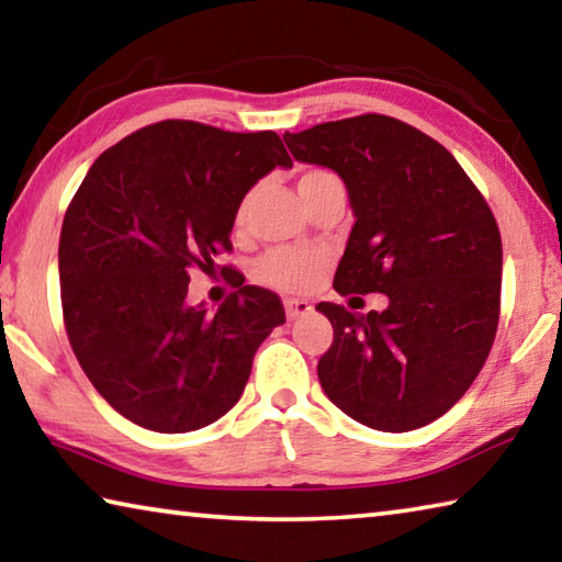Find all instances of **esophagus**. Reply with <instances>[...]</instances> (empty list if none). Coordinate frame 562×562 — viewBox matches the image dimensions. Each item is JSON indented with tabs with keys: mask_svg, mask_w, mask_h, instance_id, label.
Instances as JSON below:
<instances>
[{
	"mask_svg": "<svg viewBox=\"0 0 562 562\" xmlns=\"http://www.w3.org/2000/svg\"><path fill=\"white\" fill-rule=\"evenodd\" d=\"M284 312H288V319L294 322L304 315H310L312 304L307 300H284Z\"/></svg>",
	"mask_w": 562,
	"mask_h": 562,
	"instance_id": "esophagus-1",
	"label": "esophagus"
}]
</instances>
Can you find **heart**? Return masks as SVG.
Segmentation results:
<instances>
[{
  "instance_id": "obj_1",
  "label": "heart",
  "mask_w": 562,
  "mask_h": 562,
  "mask_svg": "<svg viewBox=\"0 0 562 562\" xmlns=\"http://www.w3.org/2000/svg\"><path fill=\"white\" fill-rule=\"evenodd\" d=\"M335 180L337 178L331 176L329 170L310 168V170H304V173H300L297 190H300V195H307L310 190H315L325 183H335ZM252 203H255V190H250V193H247L240 201V205H237V213H235L237 225H245ZM322 268H325V262H322L319 255L292 250V247H278V250L268 252L258 262L255 274H258L260 282L270 284V288L288 290V292H302V290H310L312 284L319 280Z\"/></svg>"
}]
</instances>
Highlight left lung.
<instances>
[{"label": "left lung", "instance_id": "obj_1", "mask_svg": "<svg viewBox=\"0 0 562 562\" xmlns=\"http://www.w3.org/2000/svg\"><path fill=\"white\" fill-rule=\"evenodd\" d=\"M300 164L345 180L355 227L339 294H386L384 312L317 310L335 341L317 374L331 404L376 431L436 422L479 376L496 339L503 247L491 207L441 144L379 113L284 133Z\"/></svg>", "mask_w": 562, "mask_h": 562}]
</instances>
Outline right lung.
Segmentation results:
<instances>
[{
	"instance_id": "1",
	"label": "right lung",
	"mask_w": 562,
	"mask_h": 562,
	"mask_svg": "<svg viewBox=\"0 0 562 562\" xmlns=\"http://www.w3.org/2000/svg\"><path fill=\"white\" fill-rule=\"evenodd\" d=\"M278 166L292 160L274 131L160 121L103 150L76 190L59 237L66 335L128 422L158 434L217 422L284 325L278 294L255 284L213 312L186 300L190 270H215L237 205Z\"/></svg>"
}]
</instances>
